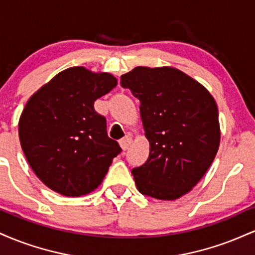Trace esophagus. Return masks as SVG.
I'll return each instance as SVG.
<instances>
[{
  "label": "esophagus",
  "instance_id": "obj_1",
  "mask_svg": "<svg viewBox=\"0 0 255 255\" xmlns=\"http://www.w3.org/2000/svg\"><path fill=\"white\" fill-rule=\"evenodd\" d=\"M130 144H131V136L129 135L122 137V139L120 140V145H121L122 150H127V148L130 146Z\"/></svg>",
  "mask_w": 255,
  "mask_h": 255
}]
</instances>
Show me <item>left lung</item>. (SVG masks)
Segmentation results:
<instances>
[{
  "instance_id": "left-lung-1",
  "label": "left lung",
  "mask_w": 255,
  "mask_h": 255,
  "mask_svg": "<svg viewBox=\"0 0 255 255\" xmlns=\"http://www.w3.org/2000/svg\"><path fill=\"white\" fill-rule=\"evenodd\" d=\"M140 101L150 156L131 170L141 194L174 200L188 193L218 151V109L203 85L170 67H136L121 77Z\"/></svg>"
}]
</instances>
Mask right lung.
<instances>
[{"mask_svg":"<svg viewBox=\"0 0 255 255\" xmlns=\"http://www.w3.org/2000/svg\"><path fill=\"white\" fill-rule=\"evenodd\" d=\"M118 85L109 73L72 67L28 99L19 137L34 174L52 191L80 197L95 191L122 148L107 133L96 99Z\"/></svg>","mask_w":255,"mask_h":255,"instance_id":"obj_1","label":"right lung"}]
</instances>
